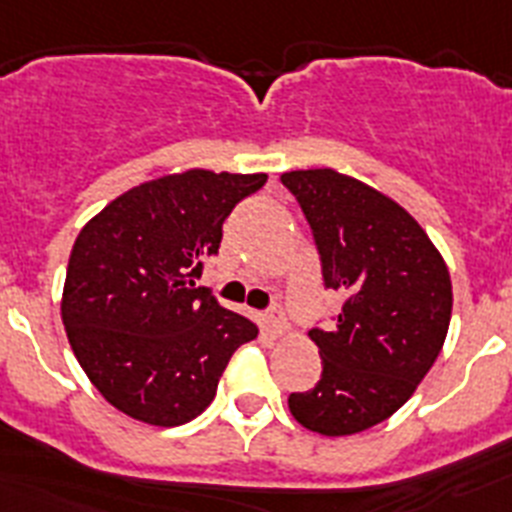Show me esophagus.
I'll use <instances>...</instances> for the list:
<instances>
[{"mask_svg": "<svg viewBox=\"0 0 512 512\" xmlns=\"http://www.w3.org/2000/svg\"><path fill=\"white\" fill-rule=\"evenodd\" d=\"M264 325L269 330V336L279 338L287 333V318H284V312L279 307H271L269 312H264Z\"/></svg>", "mask_w": 512, "mask_h": 512, "instance_id": "1", "label": "esophagus"}]
</instances>
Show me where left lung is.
Returning a JSON list of instances; mask_svg holds the SVG:
<instances>
[{
	"mask_svg": "<svg viewBox=\"0 0 512 512\" xmlns=\"http://www.w3.org/2000/svg\"><path fill=\"white\" fill-rule=\"evenodd\" d=\"M310 223L323 282L343 295L336 325L312 328L320 382L289 395V413L320 436L382 423L418 390L451 320V277L405 207L333 169L282 174Z\"/></svg>",
	"mask_w": 512,
	"mask_h": 512,
	"instance_id": "1",
	"label": "left lung"
}]
</instances>
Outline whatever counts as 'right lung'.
<instances>
[{
	"instance_id": "1",
	"label": "right lung",
	"mask_w": 512,
	"mask_h": 512,
	"mask_svg": "<svg viewBox=\"0 0 512 512\" xmlns=\"http://www.w3.org/2000/svg\"><path fill=\"white\" fill-rule=\"evenodd\" d=\"M266 174L189 169L128 189L71 248L61 318L74 356L120 413L189 423L212 402L235 348L259 328L194 287L225 217Z\"/></svg>"
}]
</instances>
